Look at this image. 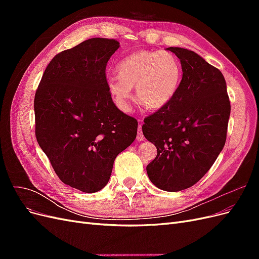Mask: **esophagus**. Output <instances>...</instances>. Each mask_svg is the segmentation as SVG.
<instances>
[{
	"instance_id": "esophagus-1",
	"label": "esophagus",
	"mask_w": 259,
	"mask_h": 259,
	"mask_svg": "<svg viewBox=\"0 0 259 259\" xmlns=\"http://www.w3.org/2000/svg\"><path fill=\"white\" fill-rule=\"evenodd\" d=\"M138 132H137V137H136V139H137V142H143V140L145 139V136H144V134H143V128H142V125H139L138 126V130H137Z\"/></svg>"
}]
</instances>
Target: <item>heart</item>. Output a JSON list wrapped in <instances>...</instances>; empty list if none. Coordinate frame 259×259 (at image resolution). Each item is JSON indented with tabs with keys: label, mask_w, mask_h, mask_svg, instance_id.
<instances>
[{
	"label": "heart",
	"mask_w": 259,
	"mask_h": 259,
	"mask_svg": "<svg viewBox=\"0 0 259 259\" xmlns=\"http://www.w3.org/2000/svg\"><path fill=\"white\" fill-rule=\"evenodd\" d=\"M116 76L108 80L107 89L115 106L126 112L132 90L136 89L138 103L149 110H160L174 98L182 79V69L167 51L133 53L115 69Z\"/></svg>",
	"instance_id": "heart-1"
}]
</instances>
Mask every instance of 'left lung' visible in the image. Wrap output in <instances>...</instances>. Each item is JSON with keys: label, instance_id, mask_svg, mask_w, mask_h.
Wrapping results in <instances>:
<instances>
[{"label": "left lung", "instance_id": "8db88e82", "mask_svg": "<svg viewBox=\"0 0 259 259\" xmlns=\"http://www.w3.org/2000/svg\"><path fill=\"white\" fill-rule=\"evenodd\" d=\"M183 79L174 98L145 119L144 136L158 150L147 174L159 189L177 192L204 176L222 152L230 116L227 84L219 70L192 51L168 48Z\"/></svg>", "mask_w": 259, "mask_h": 259}]
</instances>
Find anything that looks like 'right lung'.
<instances>
[{"label": "right lung", "instance_id": "right-lung-1", "mask_svg": "<svg viewBox=\"0 0 259 259\" xmlns=\"http://www.w3.org/2000/svg\"><path fill=\"white\" fill-rule=\"evenodd\" d=\"M120 48L89 38L55 56L34 97L35 136L62 183L94 193L110 179L116 155L134 142L137 121L107 89L106 66Z\"/></svg>", "mask_w": 259, "mask_h": 259}]
</instances>
